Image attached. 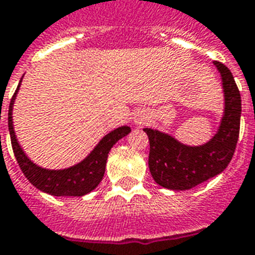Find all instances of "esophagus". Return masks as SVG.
Masks as SVG:
<instances>
[{
	"instance_id": "34e87169",
	"label": "esophagus",
	"mask_w": 255,
	"mask_h": 255,
	"mask_svg": "<svg viewBox=\"0 0 255 255\" xmlns=\"http://www.w3.org/2000/svg\"><path fill=\"white\" fill-rule=\"evenodd\" d=\"M146 122H148V117H146L145 114L137 113L136 115H134L133 123L136 124V126H142V124H145Z\"/></svg>"
}]
</instances>
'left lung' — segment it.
Here are the masks:
<instances>
[{"label": "left lung", "mask_w": 255, "mask_h": 255, "mask_svg": "<svg viewBox=\"0 0 255 255\" xmlns=\"http://www.w3.org/2000/svg\"><path fill=\"white\" fill-rule=\"evenodd\" d=\"M223 84L224 113L216 133L202 145H186L171 134L144 128L148 134L149 170L160 186L185 191L224 171L235 153L240 133L241 95L224 64L215 61Z\"/></svg>", "instance_id": "obj_1"}]
</instances>
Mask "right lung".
Listing matches in <instances>:
<instances>
[{"mask_svg":"<svg viewBox=\"0 0 255 255\" xmlns=\"http://www.w3.org/2000/svg\"><path fill=\"white\" fill-rule=\"evenodd\" d=\"M20 82H22V78H20ZM20 82L14 93L13 98L10 101L9 118H7L11 146H13L14 156L19 163L20 170L23 171L27 179L35 187L45 194H49V195L84 196L89 192H92L99 185V182L102 181L103 175H105L109 152L117 144L118 140H121L122 137L127 136L131 132V128L128 126H122V127L109 132L106 136H103L102 140L95 145V148L85 157L84 160L73 166L67 167V169H59V170L39 166L27 157V154L16 140L15 132H14L13 106L18 90H19Z\"/></svg>","mask_w":255,"mask_h":255,"instance_id":"1","label":"right lung"}]
</instances>
